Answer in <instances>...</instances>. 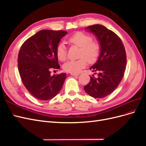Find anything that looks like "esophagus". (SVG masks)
Returning a JSON list of instances; mask_svg holds the SVG:
<instances>
[{"label":"esophagus","mask_w":146,"mask_h":146,"mask_svg":"<svg viewBox=\"0 0 146 146\" xmlns=\"http://www.w3.org/2000/svg\"><path fill=\"white\" fill-rule=\"evenodd\" d=\"M70 75L72 76H78V74H73V73H70Z\"/></svg>","instance_id":"34e87169"}]
</instances>
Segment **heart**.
Wrapping results in <instances>:
<instances>
[{"mask_svg": "<svg viewBox=\"0 0 146 146\" xmlns=\"http://www.w3.org/2000/svg\"><path fill=\"white\" fill-rule=\"evenodd\" d=\"M70 44L80 47L79 58L75 61H69L63 65L66 72L77 74L86 66L87 61L90 64L95 63L98 60L100 53V45L96 41L92 40L91 35L78 32L70 36L68 39ZM57 58L61 61L66 59L67 50L65 45L60 43L56 48Z\"/></svg>", "mask_w": 146, "mask_h": 146, "instance_id": "1", "label": "heart"}]
</instances>
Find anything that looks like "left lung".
<instances>
[{
    "label": "left lung",
    "mask_w": 146,
    "mask_h": 146,
    "mask_svg": "<svg viewBox=\"0 0 146 146\" xmlns=\"http://www.w3.org/2000/svg\"><path fill=\"white\" fill-rule=\"evenodd\" d=\"M86 29L98 38L100 53L97 62L90 68L98 77L91 76L84 90L92 98H103L115 90L122 80L127 64L125 47L121 38L104 25L96 24Z\"/></svg>",
    "instance_id": "1"
}]
</instances>
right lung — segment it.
Instances as JSON below:
<instances>
[{"mask_svg":"<svg viewBox=\"0 0 146 146\" xmlns=\"http://www.w3.org/2000/svg\"><path fill=\"white\" fill-rule=\"evenodd\" d=\"M67 32L44 30L27 39L21 46L17 58L24 85L35 98L50 100L63 87L66 74L50 76V70L60 69L56 48Z\"/></svg>","mask_w":146,"mask_h":146,"instance_id":"1","label":"right lung"}]
</instances>
